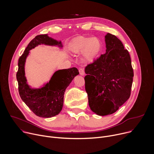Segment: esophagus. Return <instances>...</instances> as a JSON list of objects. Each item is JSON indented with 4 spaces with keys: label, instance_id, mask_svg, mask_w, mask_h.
I'll return each mask as SVG.
<instances>
[{
    "label": "esophagus",
    "instance_id": "obj_1",
    "mask_svg": "<svg viewBox=\"0 0 154 154\" xmlns=\"http://www.w3.org/2000/svg\"><path fill=\"white\" fill-rule=\"evenodd\" d=\"M79 73L81 75H85V70L83 68H80L79 69Z\"/></svg>",
    "mask_w": 154,
    "mask_h": 154
}]
</instances>
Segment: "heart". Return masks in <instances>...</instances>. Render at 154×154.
<instances>
[{
  "label": "heart",
  "mask_w": 154,
  "mask_h": 154,
  "mask_svg": "<svg viewBox=\"0 0 154 154\" xmlns=\"http://www.w3.org/2000/svg\"><path fill=\"white\" fill-rule=\"evenodd\" d=\"M102 48V42L97 37L80 36L74 38L70 42L69 49L75 54L82 53L87 61H93L100 54Z\"/></svg>",
  "instance_id": "b5f03b06"
}]
</instances>
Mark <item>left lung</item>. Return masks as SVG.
<instances>
[{
    "mask_svg": "<svg viewBox=\"0 0 154 154\" xmlns=\"http://www.w3.org/2000/svg\"><path fill=\"white\" fill-rule=\"evenodd\" d=\"M105 38V54L85 69L89 105L100 116L114 113L128 99L134 77L130 54L122 42L110 33Z\"/></svg>",
    "mask_w": 154,
    "mask_h": 154,
    "instance_id": "8db88e82",
    "label": "left lung"
}]
</instances>
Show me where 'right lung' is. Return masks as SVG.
I'll list each match as a JSON object with an SVG mask.
<instances>
[{"mask_svg":"<svg viewBox=\"0 0 154 154\" xmlns=\"http://www.w3.org/2000/svg\"><path fill=\"white\" fill-rule=\"evenodd\" d=\"M43 44L62 47L61 41L54 39L48 35H39L35 36L29 42L23 54L19 57L16 79L18 82L19 93L23 102L36 116L51 118L61 112L65 90L79 72L76 68L58 70L53 74L49 82L41 88L32 89L30 88L25 77L26 60L29 51Z\"/></svg>","mask_w":154,"mask_h":154,"instance_id":"right-lung-1","label":"right lung"}]
</instances>
